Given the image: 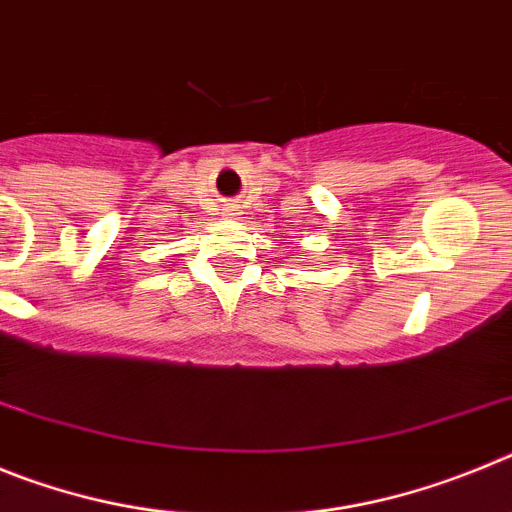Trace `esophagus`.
<instances>
[{"mask_svg": "<svg viewBox=\"0 0 512 512\" xmlns=\"http://www.w3.org/2000/svg\"><path fill=\"white\" fill-rule=\"evenodd\" d=\"M228 215H235V212H230V210H228Z\"/></svg>", "mask_w": 512, "mask_h": 512, "instance_id": "34e87169", "label": "esophagus"}]
</instances>
